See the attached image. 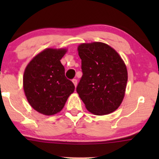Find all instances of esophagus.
I'll return each instance as SVG.
<instances>
[{
  "label": "esophagus",
  "instance_id": "1",
  "mask_svg": "<svg viewBox=\"0 0 159 159\" xmlns=\"http://www.w3.org/2000/svg\"><path fill=\"white\" fill-rule=\"evenodd\" d=\"M72 83L74 84L75 87H76V86H77V84H78V81H77V80H76V79H73V80H72Z\"/></svg>",
  "mask_w": 159,
  "mask_h": 159
}]
</instances>
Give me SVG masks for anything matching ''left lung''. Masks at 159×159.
I'll list each match as a JSON object with an SVG mask.
<instances>
[{
	"mask_svg": "<svg viewBox=\"0 0 159 159\" xmlns=\"http://www.w3.org/2000/svg\"><path fill=\"white\" fill-rule=\"evenodd\" d=\"M83 75L77 93L86 108L95 115L114 112L123 102L128 72L120 55L104 43H81L78 46Z\"/></svg>",
	"mask_w": 159,
	"mask_h": 159,
	"instance_id": "left-lung-1",
	"label": "left lung"
}]
</instances>
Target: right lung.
Listing matches in <instances>:
<instances>
[{"instance_id":"1","label":"right lung","mask_w":159,"mask_h":159,"mask_svg":"<svg viewBox=\"0 0 159 159\" xmlns=\"http://www.w3.org/2000/svg\"><path fill=\"white\" fill-rule=\"evenodd\" d=\"M66 52L67 48H45L25 69L24 92L30 106L40 114L51 116L59 113L75 91L61 62Z\"/></svg>"}]
</instances>
